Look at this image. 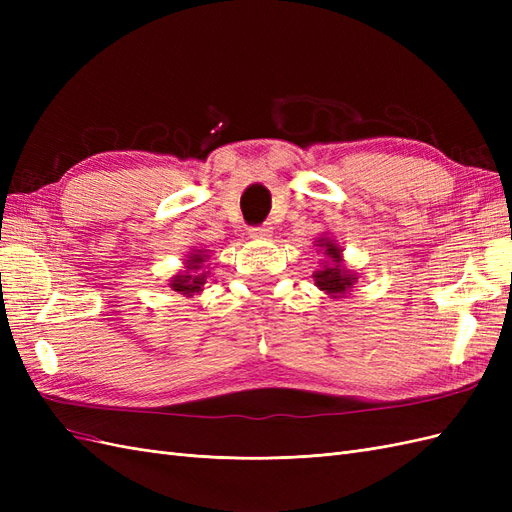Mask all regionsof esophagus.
I'll return each instance as SVG.
<instances>
[{
    "instance_id": "obj_1",
    "label": "esophagus",
    "mask_w": 512,
    "mask_h": 512,
    "mask_svg": "<svg viewBox=\"0 0 512 512\" xmlns=\"http://www.w3.org/2000/svg\"><path fill=\"white\" fill-rule=\"evenodd\" d=\"M271 224L269 222H265V224H258V226H252L250 230V237H254V239H265V237H271Z\"/></svg>"
}]
</instances>
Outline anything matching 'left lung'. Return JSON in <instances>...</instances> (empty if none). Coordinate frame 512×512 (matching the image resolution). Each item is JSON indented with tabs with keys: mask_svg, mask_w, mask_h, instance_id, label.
Masks as SVG:
<instances>
[{
	"mask_svg": "<svg viewBox=\"0 0 512 512\" xmlns=\"http://www.w3.org/2000/svg\"><path fill=\"white\" fill-rule=\"evenodd\" d=\"M320 245H327V254L331 256V262H329V265H324L322 271L314 273L316 286L320 290H327L329 294H344L346 288H350L354 284L356 277L342 265V260H339L342 256H339V250H337L335 243H331V241L322 243L320 241Z\"/></svg>",
	"mask_w": 512,
	"mask_h": 512,
	"instance_id": "8db88e82",
	"label": "left lung"
}]
</instances>
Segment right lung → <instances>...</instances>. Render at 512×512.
Segmentation results:
<instances>
[{"instance_id": "add662e5", "label": "right lung", "mask_w": 512, "mask_h": 512, "mask_svg": "<svg viewBox=\"0 0 512 512\" xmlns=\"http://www.w3.org/2000/svg\"><path fill=\"white\" fill-rule=\"evenodd\" d=\"M205 258L207 256L192 254L190 260H188V271H185L183 275H175L170 288L181 292V294H194V292L203 290L205 280H207V273H200V265H203Z\"/></svg>"}]
</instances>
